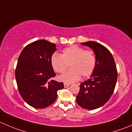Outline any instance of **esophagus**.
<instances>
[{"label": "esophagus", "instance_id": "esophagus-1", "mask_svg": "<svg viewBox=\"0 0 132 132\" xmlns=\"http://www.w3.org/2000/svg\"><path fill=\"white\" fill-rule=\"evenodd\" d=\"M70 85V84H67V83H64V88L69 87Z\"/></svg>", "mask_w": 132, "mask_h": 132}]
</instances>
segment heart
I'll list each match as a JSON object with an SVG mask.
<instances>
[{
    "label": "heart",
    "instance_id": "b5f03b06",
    "mask_svg": "<svg viewBox=\"0 0 132 132\" xmlns=\"http://www.w3.org/2000/svg\"><path fill=\"white\" fill-rule=\"evenodd\" d=\"M51 64L56 73H62L68 68H71L58 79L65 83L75 82L80 77L85 78L91 75L96 64V57L91 51H85L84 48L76 45L65 48L61 54H54L51 58Z\"/></svg>",
    "mask_w": 132,
    "mask_h": 132
}]
</instances>
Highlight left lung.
Segmentation results:
<instances>
[{"label":"left lung","mask_w":132,"mask_h":132,"mask_svg":"<svg viewBox=\"0 0 132 132\" xmlns=\"http://www.w3.org/2000/svg\"><path fill=\"white\" fill-rule=\"evenodd\" d=\"M81 44L93 50L96 64L90 78L80 85L77 102L84 109L93 110L104 106L111 97L117 81V70L113 55L104 46L93 41Z\"/></svg>","instance_id":"8db88e82"}]
</instances>
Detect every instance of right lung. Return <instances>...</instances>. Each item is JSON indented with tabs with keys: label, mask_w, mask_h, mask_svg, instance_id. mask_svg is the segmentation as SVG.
Instances as JSON below:
<instances>
[{
	"label": "right lung",
	"mask_w": 132,
	"mask_h": 132,
	"mask_svg": "<svg viewBox=\"0 0 132 132\" xmlns=\"http://www.w3.org/2000/svg\"><path fill=\"white\" fill-rule=\"evenodd\" d=\"M56 45L46 40H37L23 48L18 60L15 76L23 100L30 106L43 109L55 102L62 82L52 80L55 76L51 58Z\"/></svg>",
	"instance_id": "obj_1"
}]
</instances>
